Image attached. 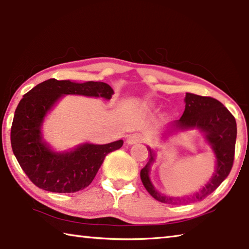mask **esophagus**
<instances>
[{
    "mask_svg": "<svg viewBox=\"0 0 249 249\" xmlns=\"http://www.w3.org/2000/svg\"><path fill=\"white\" fill-rule=\"evenodd\" d=\"M144 141V138L141 134H133V135H129L127 137V140H126V142H127L128 145H134V144H138V142H142Z\"/></svg>",
    "mask_w": 249,
    "mask_h": 249,
    "instance_id": "1",
    "label": "esophagus"
}]
</instances>
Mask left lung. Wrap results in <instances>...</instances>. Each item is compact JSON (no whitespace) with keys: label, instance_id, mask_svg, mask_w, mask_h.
Wrapping results in <instances>:
<instances>
[{"label":"left lung","instance_id":"8db88e82","mask_svg":"<svg viewBox=\"0 0 249 249\" xmlns=\"http://www.w3.org/2000/svg\"><path fill=\"white\" fill-rule=\"evenodd\" d=\"M185 108L182 116L171 124L174 129L197 128L205 134L206 141L212 147L216 157V169L213 177L199 192L190 196H168L156 190L150 182V165L155 155L149 147V160L141 170L142 182L149 195L161 203L187 204L190 202L203 200L211 195L230 175L235 156V142L237 127L235 117L220 101L211 96H201L192 93L185 94Z\"/></svg>","mask_w":249,"mask_h":249}]
</instances>
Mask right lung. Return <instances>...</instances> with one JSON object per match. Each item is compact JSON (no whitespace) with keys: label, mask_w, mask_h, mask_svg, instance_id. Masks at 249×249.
Segmentation results:
<instances>
[{"label":"right lung","mask_w":249,"mask_h":249,"mask_svg":"<svg viewBox=\"0 0 249 249\" xmlns=\"http://www.w3.org/2000/svg\"><path fill=\"white\" fill-rule=\"evenodd\" d=\"M114 91L107 83L49 79L37 84L19 101L11 128V145L29 180L50 192L73 193L83 190L98 174L105 156L123 146V141L105 145L83 144L71 151L56 153L41 137V125L54 103L66 94L109 100Z\"/></svg>","instance_id":"1"}]
</instances>
